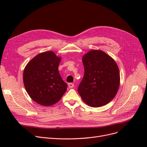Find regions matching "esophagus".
<instances>
[{
  "instance_id": "34e87169",
  "label": "esophagus",
  "mask_w": 147,
  "mask_h": 147,
  "mask_svg": "<svg viewBox=\"0 0 147 147\" xmlns=\"http://www.w3.org/2000/svg\"><path fill=\"white\" fill-rule=\"evenodd\" d=\"M68 85H69V87L70 88H74V83H69V84H68Z\"/></svg>"
}]
</instances>
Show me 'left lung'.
<instances>
[{"mask_svg":"<svg viewBox=\"0 0 147 147\" xmlns=\"http://www.w3.org/2000/svg\"><path fill=\"white\" fill-rule=\"evenodd\" d=\"M84 68L78 88L82 100L92 107L107 104L116 96L120 75L117 64L112 57L99 50H92L82 57Z\"/></svg>","mask_w":147,"mask_h":147,"instance_id":"obj_1","label":"left lung"}]
</instances>
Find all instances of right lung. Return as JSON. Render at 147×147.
Here are the masks:
<instances>
[{
    "instance_id": "obj_1",
    "label": "right lung",
    "mask_w": 147,
    "mask_h": 147,
    "mask_svg": "<svg viewBox=\"0 0 147 147\" xmlns=\"http://www.w3.org/2000/svg\"><path fill=\"white\" fill-rule=\"evenodd\" d=\"M61 57L52 51L40 53L26 65L23 82L26 91L36 103L48 107L59 102L67 88L58 67Z\"/></svg>"
}]
</instances>
